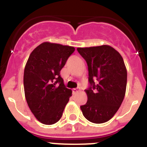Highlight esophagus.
<instances>
[{
  "label": "esophagus",
  "instance_id": "1",
  "mask_svg": "<svg viewBox=\"0 0 147 147\" xmlns=\"http://www.w3.org/2000/svg\"><path fill=\"white\" fill-rule=\"evenodd\" d=\"M72 91L74 94H76V93H77L78 92L80 91V88H74V89L72 90Z\"/></svg>",
  "mask_w": 147,
  "mask_h": 147
}]
</instances>
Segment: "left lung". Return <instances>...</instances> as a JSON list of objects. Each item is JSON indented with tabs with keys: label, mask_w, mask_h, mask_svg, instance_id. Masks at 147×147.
I'll return each mask as SVG.
<instances>
[{
	"label": "left lung",
	"mask_w": 147,
	"mask_h": 147,
	"mask_svg": "<svg viewBox=\"0 0 147 147\" xmlns=\"http://www.w3.org/2000/svg\"><path fill=\"white\" fill-rule=\"evenodd\" d=\"M88 64V101L80 106L85 119L95 124L107 121L118 111L127 87V73L121 54L109 45L78 48Z\"/></svg>",
	"instance_id": "obj_1"
}]
</instances>
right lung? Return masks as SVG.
<instances>
[{"label":"right lung","mask_w":147,"mask_h":147,"mask_svg":"<svg viewBox=\"0 0 147 147\" xmlns=\"http://www.w3.org/2000/svg\"><path fill=\"white\" fill-rule=\"evenodd\" d=\"M71 46L43 42L31 53L23 76L27 104L36 119L47 125L61 119L71 96L65 88L60 71L74 52Z\"/></svg>","instance_id":"1"}]
</instances>
